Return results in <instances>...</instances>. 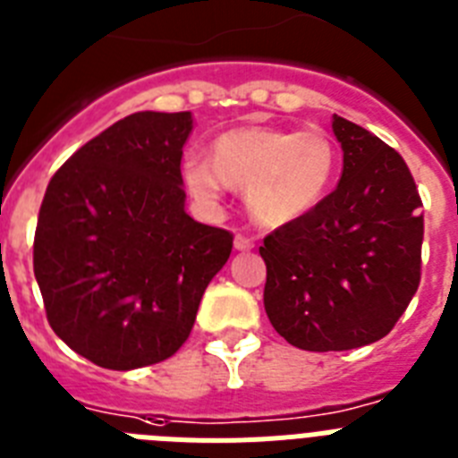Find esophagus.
<instances>
[{
    "label": "esophagus",
    "mask_w": 458,
    "mask_h": 458,
    "mask_svg": "<svg viewBox=\"0 0 458 458\" xmlns=\"http://www.w3.org/2000/svg\"><path fill=\"white\" fill-rule=\"evenodd\" d=\"M253 240L251 237H246V234H237L234 237V251H251L253 249Z\"/></svg>",
    "instance_id": "esophagus-1"
}]
</instances>
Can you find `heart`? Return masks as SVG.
Here are the masks:
<instances>
[{"label":"heart","mask_w":458,"mask_h":458,"mask_svg":"<svg viewBox=\"0 0 458 458\" xmlns=\"http://www.w3.org/2000/svg\"><path fill=\"white\" fill-rule=\"evenodd\" d=\"M336 170L339 152L323 131L249 126L218 135L214 158L186 157L182 180L207 205L228 184L244 189L251 216L278 228L311 214L332 191Z\"/></svg>","instance_id":"b5f03b06"}]
</instances>
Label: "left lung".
<instances>
[{
	"label": "left lung",
	"instance_id": "left-lung-1",
	"mask_svg": "<svg viewBox=\"0 0 458 458\" xmlns=\"http://www.w3.org/2000/svg\"><path fill=\"white\" fill-rule=\"evenodd\" d=\"M344 149L336 189L265 237V311L288 344L352 350L392 332L420 285L424 216L399 152L334 114Z\"/></svg>",
	"mask_w": 458,
	"mask_h": 458
}]
</instances>
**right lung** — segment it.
<instances>
[{
  "mask_svg": "<svg viewBox=\"0 0 458 458\" xmlns=\"http://www.w3.org/2000/svg\"><path fill=\"white\" fill-rule=\"evenodd\" d=\"M191 113H135L82 145L47 184L34 274L47 323L113 371L168 360L233 251L228 230L186 214Z\"/></svg>",
  "mask_w": 458,
  "mask_h": 458,
  "instance_id": "1",
  "label": "right lung"
}]
</instances>
